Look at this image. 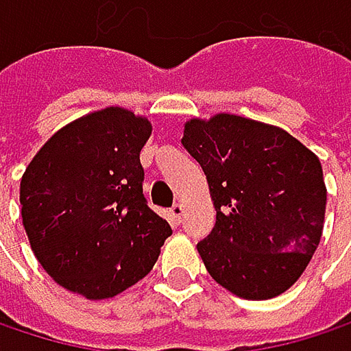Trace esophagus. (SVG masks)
<instances>
[{"label": "esophagus", "mask_w": 351, "mask_h": 351, "mask_svg": "<svg viewBox=\"0 0 351 351\" xmlns=\"http://www.w3.org/2000/svg\"><path fill=\"white\" fill-rule=\"evenodd\" d=\"M171 213H173L176 223H180V221H182V215H184V207H182L180 203H175L173 209H171Z\"/></svg>", "instance_id": "esophagus-1"}]
</instances>
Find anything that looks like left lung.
I'll list each match as a JSON object with an SVG mask.
<instances>
[{"instance_id": "obj_1", "label": "left lung", "mask_w": 351, "mask_h": 351, "mask_svg": "<svg viewBox=\"0 0 351 351\" xmlns=\"http://www.w3.org/2000/svg\"><path fill=\"white\" fill-rule=\"evenodd\" d=\"M182 146L201 165L217 211L197 244L207 272L252 301L291 289L321 240L319 158L285 130L230 113L191 119Z\"/></svg>"}]
</instances>
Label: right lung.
Masks as SVG:
<instances>
[{
    "instance_id": "right-lung-1",
    "label": "right lung",
    "mask_w": 351,
    "mask_h": 351,
    "mask_svg": "<svg viewBox=\"0 0 351 351\" xmlns=\"http://www.w3.org/2000/svg\"><path fill=\"white\" fill-rule=\"evenodd\" d=\"M148 119L121 107L58 130L22 176V219L42 268L64 289L109 299L142 280L173 234L148 207L140 150Z\"/></svg>"
}]
</instances>
